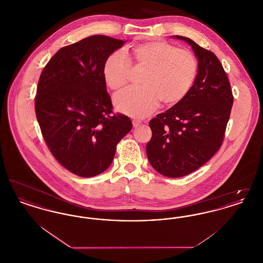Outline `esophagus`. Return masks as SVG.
I'll return each mask as SVG.
<instances>
[{
  "label": "esophagus",
  "mask_w": 263,
  "mask_h": 263,
  "mask_svg": "<svg viewBox=\"0 0 263 263\" xmlns=\"http://www.w3.org/2000/svg\"><path fill=\"white\" fill-rule=\"evenodd\" d=\"M132 123H133V126L135 127V128H137L141 124V121L139 120V119H134L133 121H132Z\"/></svg>",
  "instance_id": "esophagus-1"
}]
</instances>
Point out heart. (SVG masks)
<instances>
[{
  "label": "heart",
  "instance_id": "b5f03b06",
  "mask_svg": "<svg viewBox=\"0 0 263 263\" xmlns=\"http://www.w3.org/2000/svg\"><path fill=\"white\" fill-rule=\"evenodd\" d=\"M133 58L138 66L146 68L139 87H128L114 96L118 110L134 117L153 112L160 100L175 103L192 88L198 71L196 57L190 51L178 49L164 41L147 42L136 46ZM131 60L125 51L111 53L103 66V78L111 89L125 86L131 73Z\"/></svg>",
  "mask_w": 263,
  "mask_h": 263
}]
</instances>
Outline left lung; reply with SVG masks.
I'll return each mask as SVG.
<instances>
[{"label":"left lung","mask_w":263,"mask_h":263,"mask_svg":"<svg viewBox=\"0 0 263 263\" xmlns=\"http://www.w3.org/2000/svg\"><path fill=\"white\" fill-rule=\"evenodd\" d=\"M191 45L198 71L187 95L150 121L147 156L152 166L167 177L189 175L221 148L234 97L225 70L210 50L190 38L175 35Z\"/></svg>","instance_id":"left-lung-1"}]
</instances>
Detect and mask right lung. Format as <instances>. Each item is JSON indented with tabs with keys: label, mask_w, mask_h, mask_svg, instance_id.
<instances>
[{
	"label": "right lung",
	"mask_w": 263,
	"mask_h": 263,
	"mask_svg": "<svg viewBox=\"0 0 263 263\" xmlns=\"http://www.w3.org/2000/svg\"><path fill=\"white\" fill-rule=\"evenodd\" d=\"M125 41L92 35L57 51L38 81L35 114L44 141L65 168L82 177L100 175L116 146L132 129L128 116L113 113L103 66Z\"/></svg>",
	"instance_id": "1"
}]
</instances>
